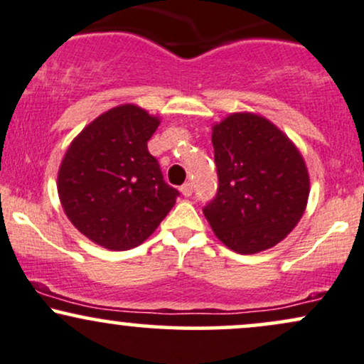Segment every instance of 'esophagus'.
Instances as JSON below:
<instances>
[{
  "mask_svg": "<svg viewBox=\"0 0 364 364\" xmlns=\"http://www.w3.org/2000/svg\"><path fill=\"white\" fill-rule=\"evenodd\" d=\"M179 190H181L183 196H191V193H193V185H191V183H185Z\"/></svg>",
  "mask_w": 364,
  "mask_h": 364,
  "instance_id": "34e87169",
  "label": "esophagus"
}]
</instances>
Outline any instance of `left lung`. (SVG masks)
I'll list each match as a JSON object with an SVG mask.
<instances>
[{
	"mask_svg": "<svg viewBox=\"0 0 364 364\" xmlns=\"http://www.w3.org/2000/svg\"><path fill=\"white\" fill-rule=\"evenodd\" d=\"M218 190L203 208L227 247L254 254L295 229L310 193L309 171L295 144L268 118L232 113L212 129Z\"/></svg>",
	"mask_w": 364,
	"mask_h": 364,
	"instance_id": "left-lung-1",
	"label": "left lung"
}]
</instances>
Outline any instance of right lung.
<instances>
[{"mask_svg":"<svg viewBox=\"0 0 364 364\" xmlns=\"http://www.w3.org/2000/svg\"><path fill=\"white\" fill-rule=\"evenodd\" d=\"M159 124L137 105H120L86 125L65 151L57 174L60 205L98 246H140L176 203L178 190L147 151Z\"/></svg>","mask_w":364,"mask_h":364,"instance_id":"1","label":"right lung"}]
</instances>
